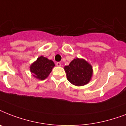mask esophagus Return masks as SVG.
Wrapping results in <instances>:
<instances>
[{"label": "esophagus", "mask_w": 126, "mask_h": 126, "mask_svg": "<svg viewBox=\"0 0 126 126\" xmlns=\"http://www.w3.org/2000/svg\"><path fill=\"white\" fill-rule=\"evenodd\" d=\"M56 65H57V67H61V63H60V62H57V63H56Z\"/></svg>", "instance_id": "esophagus-1"}]
</instances>
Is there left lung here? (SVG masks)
<instances>
[{
    "label": "left lung",
    "mask_w": 126,
    "mask_h": 126,
    "mask_svg": "<svg viewBox=\"0 0 126 126\" xmlns=\"http://www.w3.org/2000/svg\"><path fill=\"white\" fill-rule=\"evenodd\" d=\"M67 79L72 84L82 86L88 84L93 76L92 65L84 59L76 58L64 67Z\"/></svg>",
    "instance_id": "1"
}]
</instances>
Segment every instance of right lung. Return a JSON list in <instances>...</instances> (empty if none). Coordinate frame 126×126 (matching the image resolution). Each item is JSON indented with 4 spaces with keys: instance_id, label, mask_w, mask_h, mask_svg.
I'll use <instances>...</instances> for the list:
<instances>
[{
    "instance_id": "right-lung-1",
    "label": "right lung",
    "mask_w": 126,
    "mask_h": 126,
    "mask_svg": "<svg viewBox=\"0 0 126 126\" xmlns=\"http://www.w3.org/2000/svg\"><path fill=\"white\" fill-rule=\"evenodd\" d=\"M55 64L52 60L42 55L30 65V71L35 79L43 80L49 76Z\"/></svg>"
}]
</instances>
